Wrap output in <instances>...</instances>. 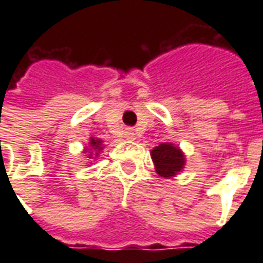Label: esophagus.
I'll list each match as a JSON object with an SVG mask.
<instances>
[{
	"mask_svg": "<svg viewBox=\"0 0 263 263\" xmlns=\"http://www.w3.org/2000/svg\"><path fill=\"white\" fill-rule=\"evenodd\" d=\"M125 138H127V139H129V140L135 139V134H134L132 131H127V132H125Z\"/></svg>",
	"mask_w": 263,
	"mask_h": 263,
	"instance_id": "obj_1",
	"label": "esophagus"
}]
</instances>
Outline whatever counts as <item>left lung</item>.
<instances>
[{"mask_svg": "<svg viewBox=\"0 0 263 263\" xmlns=\"http://www.w3.org/2000/svg\"><path fill=\"white\" fill-rule=\"evenodd\" d=\"M152 160L156 168V172L165 179L175 177L183 172L185 166V156L179 146H175L171 142L161 143L160 146L152 150Z\"/></svg>", "mask_w": 263, "mask_h": 263, "instance_id": "left-lung-1", "label": "left lung"}]
</instances>
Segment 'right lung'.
<instances>
[{
  "label": "right lung",
  "instance_id": "right-lung-1",
  "mask_svg": "<svg viewBox=\"0 0 263 263\" xmlns=\"http://www.w3.org/2000/svg\"><path fill=\"white\" fill-rule=\"evenodd\" d=\"M103 140L98 139V138H94V136H91L90 138V142H88V146L84 147V152L83 153H87V158H97L99 156V153L103 150ZM91 164V162H88Z\"/></svg>",
  "mask_w": 263,
  "mask_h": 263
}]
</instances>
